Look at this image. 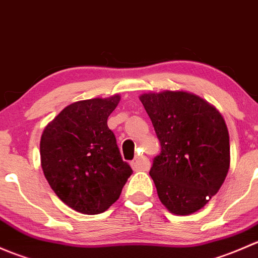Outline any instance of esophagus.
Masks as SVG:
<instances>
[{"instance_id":"obj_1","label":"esophagus","mask_w":258,"mask_h":258,"mask_svg":"<svg viewBox=\"0 0 258 258\" xmlns=\"http://www.w3.org/2000/svg\"><path fill=\"white\" fill-rule=\"evenodd\" d=\"M131 166L135 171H147L150 168V161L146 156H140L132 161Z\"/></svg>"}]
</instances>
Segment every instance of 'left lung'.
<instances>
[{"label":"left lung","mask_w":258,"mask_h":258,"mask_svg":"<svg viewBox=\"0 0 258 258\" xmlns=\"http://www.w3.org/2000/svg\"><path fill=\"white\" fill-rule=\"evenodd\" d=\"M161 153L150 170L160 201L171 213L201 210L222 186L230 168V136L220 111L187 91L140 96Z\"/></svg>","instance_id":"obj_1"}]
</instances>
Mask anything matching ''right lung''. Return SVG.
Masks as SVG:
<instances>
[{"label":"right lung","instance_id":"right-lung-1","mask_svg":"<svg viewBox=\"0 0 258 258\" xmlns=\"http://www.w3.org/2000/svg\"><path fill=\"white\" fill-rule=\"evenodd\" d=\"M119 100V95H113L71 103L42 132L40 155L45 177L58 199L77 212H105L132 175L107 126Z\"/></svg>","mask_w":258,"mask_h":258}]
</instances>
